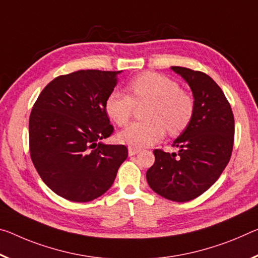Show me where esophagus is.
Listing matches in <instances>:
<instances>
[{"label":"esophagus","mask_w":258,"mask_h":258,"mask_svg":"<svg viewBox=\"0 0 258 258\" xmlns=\"http://www.w3.org/2000/svg\"><path fill=\"white\" fill-rule=\"evenodd\" d=\"M139 153H140V150H139V149L132 148V147H130V148H128V155H130V156H133V155H137Z\"/></svg>","instance_id":"34e87169"}]
</instances>
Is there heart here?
Instances as JSON below:
<instances>
[{
	"mask_svg": "<svg viewBox=\"0 0 258 258\" xmlns=\"http://www.w3.org/2000/svg\"><path fill=\"white\" fill-rule=\"evenodd\" d=\"M127 94L113 91L105 100L104 109L118 126H124L137 104L146 103L147 120L134 122L118 136L132 148H146L161 141L167 130L170 136L182 133L194 114V100L171 78L156 72H145L130 80Z\"/></svg>",
	"mask_w": 258,
	"mask_h": 258,
	"instance_id": "b5f03b06",
	"label": "heart"
}]
</instances>
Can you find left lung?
<instances>
[{
  "label": "left lung",
  "instance_id": "left-lung-1",
  "mask_svg": "<svg viewBox=\"0 0 258 258\" xmlns=\"http://www.w3.org/2000/svg\"><path fill=\"white\" fill-rule=\"evenodd\" d=\"M194 96L190 124L173 141L178 154L155 149L147 181L155 193L174 202H187L217 181L230 162L234 142V116L219 86L208 75L171 67Z\"/></svg>",
  "mask_w": 258,
  "mask_h": 258
}]
</instances>
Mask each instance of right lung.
Masks as SVG:
<instances>
[{"instance_id": "obj_1", "label": "right lung", "mask_w": 258, "mask_h": 258, "mask_svg": "<svg viewBox=\"0 0 258 258\" xmlns=\"http://www.w3.org/2000/svg\"><path fill=\"white\" fill-rule=\"evenodd\" d=\"M120 72L80 70L57 77L32 109V162L43 182L69 201L103 195L127 158L124 145L101 142L113 132L104 104Z\"/></svg>"}]
</instances>
